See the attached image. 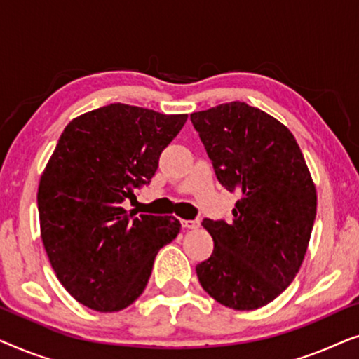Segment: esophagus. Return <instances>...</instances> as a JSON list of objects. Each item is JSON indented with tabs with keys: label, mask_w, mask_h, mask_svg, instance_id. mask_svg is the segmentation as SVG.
Returning a JSON list of instances; mask_svg holds the SVG:
<instances>
[{
	"label": "esophagus",
	"mask_w": 359,
	"mask_h": 359,
	"mask_svg": "<svg viewBox=\"0 0 359 359\" xmlns=\"http://www.w3.org/2000/svg\"><path fill=\"white\" fill-rule=\"evenodd\" d=\"M181 225H183L184 229H198L199 220H181Z\"/></svg>",
	"instance_id": "34e87169"
}]
</instances>
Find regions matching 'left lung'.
Here are the masks:
<instances>
[{"instance_id":"1","label":"left lung","mask_w":359,"mask_h":359,"mask_svg":"<svg viewBox=\"0 0 359 359\" xmlns=\"http://www.w3.org/2000/svg\"><path fill=\"white\" fill-rule=\"evenodd\" d=\"M215 176L240 199L233 219H204L214 240L196 266L201 286L235 311L274 301L296 278L317 212V193L291 130L247 102L191 114Z\"/></svg>"}]
</instances>
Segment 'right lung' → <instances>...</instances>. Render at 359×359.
Segmentation results:
<instances>
[{"label":"right lung","instance_id":"add662e5","mask_svg":"<svg viewBox=\"0 0 359 359\" xmlns=\"http://www.w3.org/2000/svg\"><path fill=\"white\" fill-rule=\"evenodd\" d=\"M186 119L114 102L62 132L39 183L41 237L58 281L83 306L129 307L144 292L158 250L180 233L178 219L135 217L122 203L150 183Z\"/></svg>","mask_w":359,"mask_h":359}]
</instances>
